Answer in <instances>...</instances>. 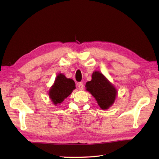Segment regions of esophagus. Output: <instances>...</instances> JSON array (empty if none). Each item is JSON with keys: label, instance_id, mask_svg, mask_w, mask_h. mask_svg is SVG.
I'll list each match as a JSON object with an SVG mask.
<instances>
[{"label": "esophagus", "instance_id": "1", "mask_svg": "<svg viewBox=\"0 0 159 159\" xmlns=\"http://www.w3.org/2000/svg\"><path fill=\"white\" fill-rule=\"evenodd\" d=\"M78 88L80 90H82L84 89V84L82 82H80L78 84Z\"/></svg>", "mask_w": 159, "mask_h": 159}]
</instances>
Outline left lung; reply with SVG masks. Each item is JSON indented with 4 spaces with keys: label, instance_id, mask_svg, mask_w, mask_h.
<instances>
[{
    "label": "left lung",
    "instance_id": "obj_1",
    "mask_svg": "<svg viewBox=\"0 0 159 159\" xmlns=\"http://www.w3.org/2000/svg\"><path fill=\"white\" fill-rule=\"evenodd\" d=\"M85 87L102 109H107L114 103L117 90L100 72H93L92 79L86 83Z\"/></svg>",
    "mask_w": 159,
    "mask_h": 159
}]
</instances>
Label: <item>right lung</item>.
<instances>
[{
  "label": "right lung",
  "mask_w": 159,
  "mask_h": 159,
  "mask_svg": "<svg viewBox=\"0 0 159 159\" xmlns=\"http://www.w3.org/2000/svg\"><path fill=\"white\" fill-rule=\"evenodd\" d=\"M73 80L66 78L63 74H59L56 77L55 82L51 88L49 95L54 104L61 103L65 98L71 93L75 88Z\"/></svg>",
  "instance_id": "right-lung-1"
}]
</instances>
